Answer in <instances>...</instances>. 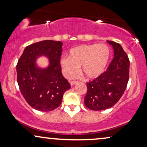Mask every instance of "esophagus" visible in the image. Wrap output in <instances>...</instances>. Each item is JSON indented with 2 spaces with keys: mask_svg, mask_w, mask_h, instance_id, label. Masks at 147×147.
I'll return each mask as SVG.
<instances>
[{
  "mask_svg": "<svg viewBox=\"0 0 147 147\" xmlns=\"http://www.w3.org/2000/svg\"><path fill=\"white\" fill-rule=\"evenodd\" d=\"M78 83V81H71L70 82V84H71V86H74V84H77Z\"/></svg>",
  "mask_w": 147,
  "mask_h": 147,
  "instance_id": "esophagus-1",
  "label": "esophagus"
}]
</instances>
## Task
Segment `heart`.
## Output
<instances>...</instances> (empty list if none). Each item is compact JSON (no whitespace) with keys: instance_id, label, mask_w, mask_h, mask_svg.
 Listing matches in <instances>:
<instances>
[{"instance_id":"obj_1","label":"heart","mask_w":147,"mask_h":147,"mask_svg":"<svg viewBox=\"0 0 147 147\" xmlns=\"http://www.w3.org/2000/svg\"><path fill=\"white\" fill-rule=\"evenodd\" d=\"M110 57V49L104 44L82 45L70 49L69 57L60 60L61 71L67 79H74L82 73L88 79H94L103 73Z\"/></svg>"}]
</instances>
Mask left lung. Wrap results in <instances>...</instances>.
<instances>
[{
	"label": "left lung",
	"instance_id": "8db88e82",
	"mask_svg": "<svg viewBox=\"0 0 147 147\" xmlns=\"http://www.w3.org/2000/svg\"><path fill=\"white\" fill-rule=\"evenodd\" d=\"M114 49V57L107 69L93 81L86 83L87 94L84 98L86 107L102 110L117 103L125 91L129 79L130 61L119 43L107 41Z\"/></svg>",
	"mask_w": 147,
	"mask_h": 147
}]
</instances>
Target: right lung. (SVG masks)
<instances>
[{
    "label": "right lung",
    "mask_w": 147,
    "mask_h": 147,
    "mask_svg": "<svg viewBox=\"0 0 147 147\" xmlns=\"http://www.w3.org/2000/svg\"><path fill=\"white\" fill-rule=\"evenodd\" d=\"M60 41L45 40L27 46L17 64V79L20 91L34 109L49 112L59 107L64 92L71 88L61 74ZM45 55L50 65L45 69L36 65V59Z\"/></svg>",
    "instance_id": "right-lung-1"
}]
</instances>
